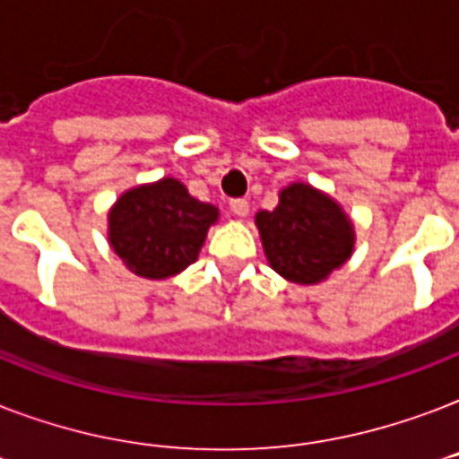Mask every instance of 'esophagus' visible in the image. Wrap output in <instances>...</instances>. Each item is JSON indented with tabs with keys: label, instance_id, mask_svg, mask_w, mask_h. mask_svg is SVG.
Returning a JSON list of instances; mask_svg holds the SVG:
<instances>
[{
	"label": "esophagus",
	"instance_id": "esophagus-1",
	"mask_svg": "<svg viewBox=\"0 0 459 459\" xmlns=\"http://www.w3.org/2000/svg\"><path fill=\"white\" fill-rule=\"evenodd\" d=\"M230 212L236 216H247V212H250V202L243 200V197H236V200H230Z\"/></svg>",
	"mask_w": 459,
	"mask_h": 459
}]
</instances>
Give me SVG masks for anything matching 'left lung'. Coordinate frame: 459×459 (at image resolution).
<instances>
[{
	"mask_svg": "<svg viewBox=\"0 0 459 459\" xmlns=\"http://www.w3.org/2000/svg\"><path fill=\"white\" fill-rule=\"evenodd\" d=\"M269 264L283 279L312 286L342 266L355 247V229L341 204L307 183L279 193V207L255 216Z\"/></svg>",
	"mask_w": 459,
	"mask_h": 459,
	"instance_id": "left-lung-1",
	"label": "left lung"
}]
</instances>
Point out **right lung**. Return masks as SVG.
<instances>
[{
    "label": "right lung",
    "instance_id": "add662e5",
    "mask_svg": "<svg viewBox=\"0 0 459 459\" xmlns=\"http://www.w3.org/2000/svg\"><path fill=\"white\" fill-rule=\"evenodd\" d=\"M219 209L195 200L176 178L124 193L109 212V245L143 279H169L200 255Z\"/></svg>",
    "mask_w": 459,
    "mask_h": 459
}]
</instances>
